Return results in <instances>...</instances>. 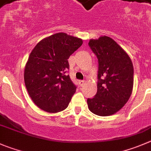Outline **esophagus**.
I'll use <instances>...</instances> for the list:
<instances>
[{
  "instance_id": "1",
  "label": "esophagus",
  "mask_w": 151,
  "mask_h": 151,
  "mask_svg": "<svg viewBox=\"0 0 151 151\" xmlns=\"http://www.w3.org/2000/svg\"><path fill=\"white\" fill-rule=\"evenodd\" d=\"M78 84H80V86H83L84 84V80H80V81H78Z\"/></svg>"
}]
</instances>
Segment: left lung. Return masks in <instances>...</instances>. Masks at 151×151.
<instances>
[{
	"label": "left lung",
	"mask_w": 151,
	"mask_h": 151,
	"mask_svg": "<svg viewBox=\"0 0 151 151\" xmlns=\"http://www.w3.org/2000/svg\"><path fill=\"white\" fill-rule=\"evenodd\" d=\"M88 44L99 62L97 93L93 99H87L89 110L98 116L113 115L124 107L132 93L133 63L110 37L91 39Z\"/></svg>",
	"instance_id": "8db88e82"
}]
</instances>
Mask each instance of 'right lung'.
Masks as SVG:
<instances>
[{
	"label": "right lung",
	"mask_w": 151,
	"mask_h": 151,
	"mask_svg": "<svg viewBox=\"0 0 151 151\" xmlns=\"http://www.w3.org/2000/svg\"><path fill=\"white\" fill-rule=\"evenodd\" d=\"M83 44L81 38L64 32L41 40L34 47L24 69V81L30 98L49 113L65 110L76 90L67 75L68 58Z\"/></svg>",
	"instance_id": "1"
}]
</instances>
